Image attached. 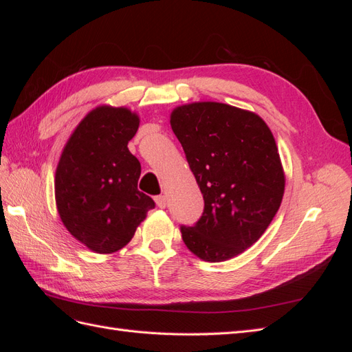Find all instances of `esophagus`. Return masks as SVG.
<instances>
[{
  "label": "esophagus",
  "instance_id": "obj_1",
  "mask_svg": "<svg viewBox=\"0 0 352 352\" xmlns=\"http://www.w3.org/2000/svg\"><path fill=\"white\" fill-rule=\"evenodd\" d=\"M155 204L160 208H166V206H167V197L166 195H157L155 197Z\"/></svg>",
  "mask_w": 352,
  "mask_h": 352
}]
</instances>
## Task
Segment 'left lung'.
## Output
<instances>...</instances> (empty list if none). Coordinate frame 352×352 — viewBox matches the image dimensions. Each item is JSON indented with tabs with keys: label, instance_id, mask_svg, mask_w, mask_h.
Masks as SVG:
<instances>
[{
	"label": "left lung",
	"instance_id": "left-lung-1",
	"mask_svg": "<svg viewBox=\"0 0 352 352\" xmlns=\"http://www.w3.org/2000/svg\"><path fill=\"white\" fill-rule=\"evenodd\" d=\"M204 198L194 226H180L190 252L210 263L236 257L269 228L285 175L269 126L252 111L221 102L180 105L170 116Z\"/></svg>",
	"mask_w": 352,
	"mask_h": 352
}]
</instances>
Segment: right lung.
I'll return each mask as SVG.
<instances>
[{"mask_svg": "<svg viewBox=\"0 0 352 352\" xmlns=\"http://www.w3.org/2000/svg\"><path fill=\"white\" fill-rule=\"evenodd\" d=\"M138 127L136 113L101 105L83 117L61 153L54 182L58 214L94 252L122 250L155 207L138 190L141 163L127 148Z\"/></svg>", "mask_w": 352, "mask_h": 352, "instance_id": "1", "label": "right lung"}]
</instances>
